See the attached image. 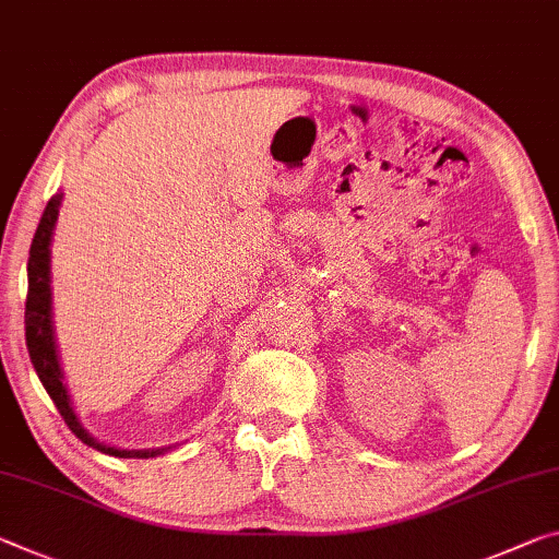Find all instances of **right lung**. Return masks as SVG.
I'll use <instances>...</instances> for the list:
<instances>
[{"label":"right lung","mask_w":559,"mask_h":559,"mask_svg":"<svg viewBox=\"0 0 559 559\" xmlns=\"http://www.w3.org/2000/svg\"><path fill=\"white\" fill-rule=\"evenodd\" d=\"M59 203L61 193L51 197L47 209H44V216L39 221L37 234H34V241L29 248V290H26V311H24V331H26V350H29L32 366L37 370L41 380L44 391L49 393L51 401H55L57 411L69 430L74 436L92 445L102 453L117 455V457H154L162 455L164 450H117L106 448L102 442H96L88 432L82 428V423L76 420L72 411V401H69L64 380H61V368L57 358V345H55V331H51V288H49V243H51V231H55L57 216H59Z\"/></svg>","instance_id":"right-lung-1"}]
</instances>
